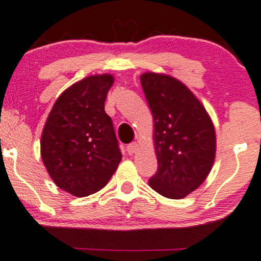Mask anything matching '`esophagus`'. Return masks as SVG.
<instances>
[{
  "instance_id": "obj_1",
  "label": "esophagus",
  "mask_w": 261,
  "mask_h": 261,
  "mask_svg": "<svg viewBox=\"0 0 261 261\" xmlns=\"http://www.w3.org/2000/svg\"><path fill=\"white\" fill-rule=\"evenodd\" d=\"M136 149H137V143H136V142L130 143V144H128V146L126 147V152H127V154H128V155H133L134 153L136 152Z\"/></svg>"
}]
</instances>
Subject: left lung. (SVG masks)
Instances as JSON below:
<instances>
[{"instance_id": "left-lung-1", "label": "left lung", "mask_w": 261, "mask_h": 261, "mask_svg": "<svg viewBox=\"0 0 261 261\" xmlns=\"http://www.w3.org/2000/svg\"><path fill=\"white\" fill-rule=\"evenodd\" d=\"M140 79L154 120L158 161V170L148 184L166 198H185L203 184L214 164V125L180 80L156 73H144Z\"/></svg>"}]
</instances>
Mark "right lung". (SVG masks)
Segmentation results:
<instances>
[{"label":"right lung","mask_w":261,"mask_h":261,"mask_svg":"<svg viewBox=\"0 0 261 261\" xmlns=\"http://www.w3.org/2000/svg\"><path fill=\"white\" fill-rule=\"evenodd\" d=\"M111 74L92 75L68 87L56 100L41 136V158L59 188L87 197L108 184L121 152L105 111Z\"/></svg>","instance_id":"right-lung-1"}]
</instances>
